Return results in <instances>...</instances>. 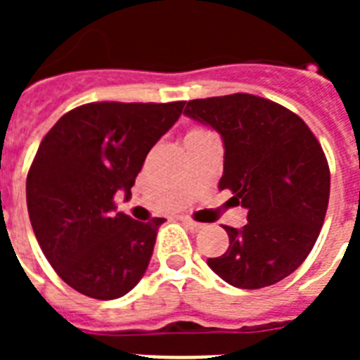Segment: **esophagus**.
<instances>
[{"label":"esophagus","instance_id":"1","mask_svg":"<svg viewBox=\"0 0 360 360\" xmlns=\"http://www.w3.org/2000/svg\"><path fill=\"white\" fill-rule=\"evenodd\" d=\"M182 221L187 229H191V231H200V229L203 227L202 224H198V221H195V219H191V218H184Z\"/></svg>","mask_w":360,"mask_h":360}]
</instances>
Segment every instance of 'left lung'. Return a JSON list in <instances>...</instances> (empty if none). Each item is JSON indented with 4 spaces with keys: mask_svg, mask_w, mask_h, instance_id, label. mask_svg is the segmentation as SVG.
Returning a JSON list of instances; mask_svg holds the SVG:
<instances>
[{
    "mask_svg": "<svg viewBox=\"0 0 360 360\" xmlns=\"http://www.w3.org/2000/svg\"><path fill=\"white\" fill-rule=\"evenodd\" d=\"M224 141L219 189H231L249 224L225 227L227 252L212 272L238 288H263L307 259L323 227L330 169L307 124L287 108L250 94L195 98L184 110Z\"/></svg>",
    "mask_w": 360,
    "mask_h": 360,
    "instance_id": "1",
    "label": "left lung"
}]
</instances>
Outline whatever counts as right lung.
<instances>
[{
    "mask_svg": "<svg viewBox=\"0 0 360 360\" xmlns=\"http://www.w3.org/2000/svg\"><path fill=\"white\" fill-rule=\"evenodd\" d=\"M184 104H82L41 141L27 176L28 216L50 265L81 294L122 297L146 274L165 219L136 221L113 198L129 200L149 149Z\"/></svg>",
    "mask_w": 360,
    "mask_h": 360,
    "instance_id": "add662e5",
    "label": "right lung"
}]
</instances>
